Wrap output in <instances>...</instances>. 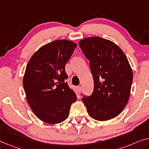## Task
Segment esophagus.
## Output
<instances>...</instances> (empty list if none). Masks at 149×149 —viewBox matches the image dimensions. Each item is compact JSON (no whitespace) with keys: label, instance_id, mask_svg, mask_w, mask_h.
<instances>
[{"label":"esophagus","instance_id":"1","mask_svg":"<svg viewBox=\"0 0 149 149\" xmlns=\"http://www.w3.org/2000/svg\"><path fill=\"white\" fill-rule=\"evenodd\" d=\"M77 92L79 93H81V91H82V87L81 86H78L77 87Z\"/></svg>","mask_w":149,"mask_h":149}]
</instances>
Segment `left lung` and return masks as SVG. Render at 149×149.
I'll list each match as a JSON object with an SVG mask.
<instances>
[{"label": "left lung", "mask_w": 149, "mask_h": 149, "mask_svg": "<svg viewBox=\"0 0 149 149\" xmlns=\"http://www.w3.org/2000/svg\"><path fill=\"white\" fill-rule=\"evenodd\" d=\"M79 46L94 80L93 93L83 95L82 101L94 119L116 117L127 104L133 79L127 56L114 42L99 36L84 38Z\"/></svg>", "instance_id": "obj_1"}]
</instances>
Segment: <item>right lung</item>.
I'll use <instances>...</instances> for the list:
<instances>
[{
	"label": "right lung",
	"mask_w": 149,
	"mask_h": 149,
	"mask_svg": "<svg viewBox=\"0 0 149 149\" xmlns=\"http://www.w3.org/2000/svg\"><path fill=\"white\" fill-rule=\"evenodd\" d=\"M76 47L72 41L54 40L40 48L26 66L23 78L26 100L34 114L45 123L58 124L67 119L77 100L66 82L65 72Z\"/></svg>",
	"instance_id": "right-lung-1"
}]
</instances>
